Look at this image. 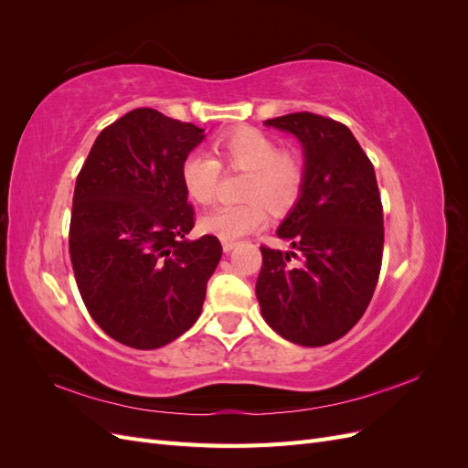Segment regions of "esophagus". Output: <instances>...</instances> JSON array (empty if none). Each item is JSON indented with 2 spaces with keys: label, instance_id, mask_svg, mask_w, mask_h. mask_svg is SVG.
Returning <instances> with one entry per match:
<instances>
[{
  "label": "esophagus",
  "instance_id": "esophagus-1",
  "mask_svg": "<svg viewBox=\"0 0 468 468\" xmlns=\"http://www.w3.org/2000/svg\"><path fill=\"white\" fill-rule=\"evenodd\" d=\"M234 248H236L234 239H222V250H224V251H232Z\"/></svg>",
  "mask_w": 468,
  "mask_h": 468
}]
</instances>
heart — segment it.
Listing matches in <instances>:
<instances>
[{
  "label": "heart",
  "instance_id": "heart-1",
  "mask_svg": "<svg viewBox=\"0 0 468 468\" xmlns=\"http://www.w3.org/2000/svg\"><path fill=\"white\" fill-rule=\"evenodd\" d=\"M217 158L195 150L181 162L179 177L183 191L195 203L207 205L217 197L220 164L246 172L242 197L238 205H217L201 218V229L220 239H238L267 224V207L275 212L289 210L304 186V164L294 152L279 150L275 140L253 129L224 133L215 143Z\"/></svg>",
  "mask_w": 468,
  "mask_h": 468
}]
</instances>
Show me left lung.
<instances>
[{
  "mask_svg": "<svg viewBox=\"0 0 468 468\" xmlns=\"http://www.w3.org/2000/svg\"><path fill=\"white\" fill-rule=\"evenodd\" d=\"M265 124L301 140L304 186L277 230L292 250L261 246V316L292 344L328 346L359 322L378 281L385 229L375 167L334 119L304 111Z\"/></svg>",
  "mask_w": 468,
  "mask_h": 468,
  "instance_id": "obj_1",
  "label": "left lung"
}]
</instances>
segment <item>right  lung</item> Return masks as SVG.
I'll use <instances>...</instances> for the list:
<instances>
[{"mask_svg":"<svg viewBox=\"0 0 468 468\" xmlns=\"http://www.w3.org/2000/svg\"><path fill=\"white\" fill-rule=\"evenodd\" d=\"M203 133L140 107L99 133L80 169L69 260L88 313L122 346L162 347L201 316L222 246L187 239L195 212L179 169Z\"/></svg>","mask_w":468,"mask_h":468,"instance_id":"1","label":"right lung"}]
</instances>
